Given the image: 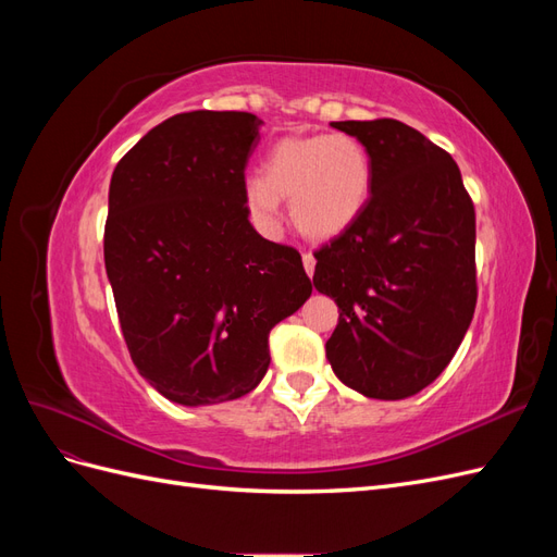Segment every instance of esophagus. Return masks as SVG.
I'll list each match as a JSON object with an SVG mask.
<instances>
[{"label": "esophagus", "instance_id": "esophagus-1", "mask_svg": "<svg viewBox=\"0 0 557 557\" xmlns=\"http://www.w3.org/2000/svg\"><path fill=\"white\" fill-rule=\"evenodd\" d=\"M301 262H305L307 274H309V276H313V269H315V258L311 256V252H305V256H301Z\"/></svg>", "mask_w": 557, "mask_h": 557}]
</instances>
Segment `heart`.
<instances>
[{"label":"heart","mask_w":557,"mask_h":557,"mask_svg":"<svg viewBox=\"0 0 557 557\" xmlns=\"http://www.w3.org/2000/svg\"><path fill=\"white\" fill-rule=\"evenodd\" d=\"M372 193V158L350 134L288 137L272 146L262 176L244 185V209L262 237L281 234V199H290L295 227L309 239L330 242L364 211Z\"/></svg>","instance_id":"b5f03b06"}]
</instances>
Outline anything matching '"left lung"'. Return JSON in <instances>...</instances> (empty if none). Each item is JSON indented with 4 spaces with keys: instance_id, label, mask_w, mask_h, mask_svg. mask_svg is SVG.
Returning a JSON list of instances; mask_svg holds the SVG:
<instances>
[{
    "instance_id": "obj_1",
    "label": "left lung",
    "mask_w": 557,
    "mask_h": 557,
    "mask_svg": "<svg viewBox=\"0 0 557 557\" xmlns=\"http://www.w3.org/2000/svg\"><path fill=\"white\" fill-rule=\"evenodd\" d=\"M372 158V197L315 252L313 285L339 307L332 372L372 399H404L453 360L476 307V215L455 160L393 117L332 123Z\"/></svg>"
}]
</instances>
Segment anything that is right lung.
I'll use <instances>...</instances> for the list:
<instances>
[{"label":"right lung","instance_id":"1","mask_svg":"<svg viewBox=\"0 0 557 557\" xmlns=\"http://www.w3.org/2000/svg\"><path fill=\"white\" fill-rule=\"evenodd\" d=\"M258 115L166 117L115 164L104 264L132 362L170 401L248 395L269 332L311 295L301 256L262 239L244 209Z\"/></svg>","mask_w":557,"mask_h":557}]
</instances>
